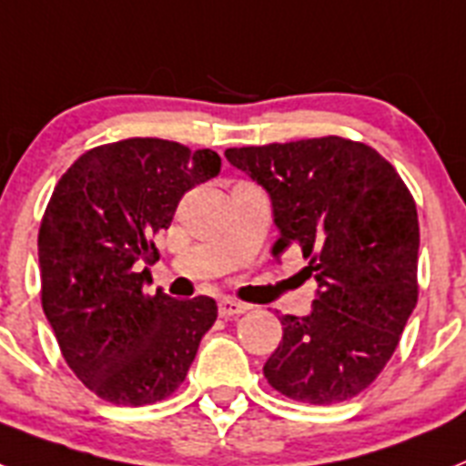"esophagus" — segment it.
<instances>
[{
	"label": "esophagus",
	"instance_id": "esophagus-1",
	"mask_svg": "<svg viewBox=\"0 0 466 466\" xmlns=\"http://www.w3.org/2000/svg\"><path fill=\"white\" fill-rule=\"evenodd\" d=\"M218 310H220L222 318H237V315H244V312L248 310V306L234 299H222L220 303H218Z\"/></svg>",
	"mask_w": 466,
	"mask_h": 466
}]
</instances>
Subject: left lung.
<instances>
[{"label":"left lung","mask_w":466,"mask_h":466,"mask_svg":"<svg viewBox=\"0 0 466 466\" xmlns=\"http://www.w3.org/2000/svg\"><path fill=\"white\" fill-rule=\"evenodd\" d=\"M263 187L279 229L275 256L299 246L318 296L306 318L281 315L268 384L310 405L355 398L396 350L417 306V206L384 156L343 137L227 148Z\"/></svg>","instance_id":"obj_1"}]
</instances>
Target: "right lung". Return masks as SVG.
I'll use <instances>...</instances> for the list:
<instances>
[{
  "mask_svg": "<svg viewBox=\"0 0 466 466\" xmlns=\"http://www.w3.org/2000/svg\"><path fill=\"white\" fill-rule=\"evenodd\" d=\"M220 156L156 137L96 147L58 179L37 237L42 308L82 384L113 405L163 400L185 381L218 306L170 299L142 263L158 258L179 198L220 173Z\"/></svg>",
  "mask_w": 466,
  "mask_h": 466,
  "instance_id": "add662e5",
  "label": "right lung"
}]
</instances>
